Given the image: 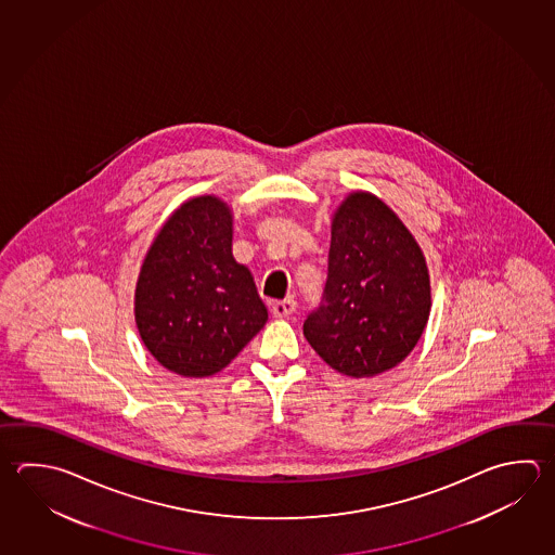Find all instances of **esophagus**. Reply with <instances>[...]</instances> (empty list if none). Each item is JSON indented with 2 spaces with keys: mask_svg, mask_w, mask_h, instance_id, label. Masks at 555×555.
I'll return each mask as SVG.
<instances>
[{
  "mask_svg": "<svg viewBox=\"0 0 555 555\" xmlns=\"http://www.w3.org/2000/svg\"><path fill=\"white\" fill-rule=\"evenodd\" d=\"M271 312L274 318H288L296 312V300L286 298L283 302H274L271 306Z\"/></svg>",
  "mask_w": 555,
  "mask_h": 555,
  "instance_id": "obj_1",
  "label": "esophagus"
}]
</instances>
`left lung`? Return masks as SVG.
<instances>
[{
	"label": "left lung",
	"instance_id": "left-lung-1",
	"mask_svg": "<svg viewBox=\"0 0 555 555\" xmlns=\"http://www.w3.org/2000/svg\"><path fill=\"white\" fill-rule=\"evenodd\" d=\"M429 310L418 241L375 194H347L332 218L324 304L304 322L308 344L337 373L375 377L410 356Z\"/></svg>",
	"mask_w": 555,
	"mask_h": 555
}]
</instances>
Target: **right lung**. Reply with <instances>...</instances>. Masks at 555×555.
I'll return each instance as SVG.
<instances>
[{"label":"right lung","mask_w":555,"mask_h":555,"mask_svg":"<svg viewBox=\"0 0 555 555\" xmlns=\"http://www.w3.org/2000/svg\"><path fill=\"white\" fill-rule=\"evenodd\" d=\"M231 241L230 206L214 194L194 196L168 216L141 264L137 330L149 353L180 377L220 373L269 320Z\"/></svg>","instance_id":"obj_1"}]
</instances>
